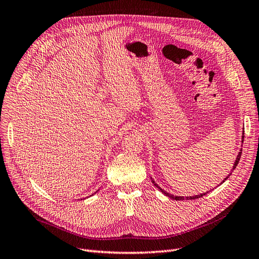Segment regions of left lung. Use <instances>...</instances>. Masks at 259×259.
<instances>
[{"mask_svg": "<svg viewBox=\"0 0 259 259\" xmlns=\"http://www.w3.org/2000/svg\"><path fill=\"white\" fill-rule=\"evenodd\" d=\"M242 138H244V136H242ZM241 153H242V150H240V152H239V154H238V156H237V159H236V162H234V164H233V168L232 169H234L237 167V165H238V163H239V161H240V158H241ZM230 176V174L227 176L226 178H225V180H227V178H228ZM224 180V182H225ZM223 182V183H224ZM152 183H153V185L158 188V189L162 192V193H164L166 195V197H168V198H170V199H173V200H176V201H180V200H194V199H198V198H202L203 195H205L207 192H204V193H202V194H199V195H193V197H186V198H184V197H178V195H173V194H170V193H168V192H166L165 190H163L162 188H160L158 185H156L153 180H152Z\"/></svg>", "mask_w": 259, "mask_h": 259, "instance_id": "8db88e82", "label": "left lung"}]
</instances>
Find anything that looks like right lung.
<instances>
[{
	"instance_id": "right-lung-1",
	"label": "right lung",
	"mask_w": 259,
	"mask_h": 259,
	"mask_svg": "<svg viewBox=\"0 0 259 259\" xmlns=\"http://www.w3.org/2000/svg\"><path fill=\"white\" fill-rule=\"evenodd\" d=\"M96 192H97V191H96ZM96 192H95V193H96ZM95 193H94V194H95Z\"/></svg>"
}]
</instances>
